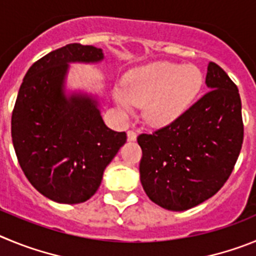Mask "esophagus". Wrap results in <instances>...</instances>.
I'll return each mask as SVG.
<instances>
[{
	"mask_svg": "<svg viewBox=\"0 0 256 256\" xmlns=\"http://www.w3.org/2000/svg\"><path fill=\"white\" fill-rule=\"evenodd\" d=\"M126 137H128V141H136L137 138V133L134 130H128L126 132Z\"/></svg>",
	"mask_w": 256,
	"mask_h": 256,
	"instance_id": "esophagus-1",
	"label": "esophagus"
}]
</instances>
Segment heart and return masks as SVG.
<instances>
[{
	"label": "heart",
	"instance_id": "b5f03b06",
	"mask_svg": "<svg viewBox=\"0 0 256 256\" xmlns=\"http://www.w3.org/2000/svg\"><path fill=\"white\" fill-rule=\"evenodd\" d=\"M202 82V74L194 65L158 61L126 73L124 90L115 88L114 100L124 114H130L134 105L144 106V120L164 126L191 108Z\"/></svg>",
	"mask_w": 256,
	"mask_h": 256
}]
</instances>
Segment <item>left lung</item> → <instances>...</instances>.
<instances>
[{
  "label": "left lung",
  "mask_w": 256,
  "mask_h": 256,
  "mask_svg": "<svg viewBox=\"0 0 256 256\" xmlns=\"http://www.w3.org/2000/svg\"><path fill=\"white\" fill-rule=\"evenodd\" d=\"M210 91L176 122L142 133L141 183L151 201L183 212L204 202L223 187L244 141L237 86L216 62H209Z\"/></svg>",
  "instance_id": "1"
}]
</instances>
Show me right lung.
<instances>
[{
  "mask_svg": "<svg viewBox=\"0 0 256 256\" xmlns=\"http://www.w3.org/2000/svg\"><path fill=\"white\" fill-rule=\"evenodd\" d=\"M102 50L70 44L29 68L11 116L18 162L32 186L50 200L79 204L94 195L126 132L104 123L97 100L64 94L69 62H98Z\"/></svg>",
  "mask_w": 256,
  "mask_h": 256,
  "instance_id": "1",
  "label": "right lung"
}]
</instances>
